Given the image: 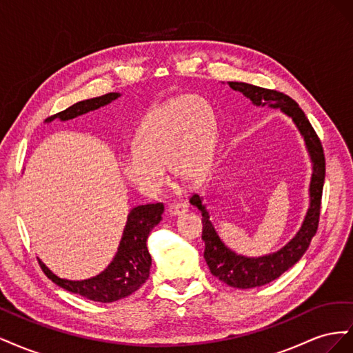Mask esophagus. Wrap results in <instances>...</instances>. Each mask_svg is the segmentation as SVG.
Returning a JSON list of instances; mask_svg holds the SVG:
<instances>
[{
  "mask_svg": "<svg viewBox=\"0 0 353 353\" xmlns=\"http://www.w3.org/2000/svg\"><path fill=\"white\" fill-rule=\"evenodd\" d=\"M187 210H188V205H187L185 201L172 203V205H169V208H168V212H169L172 216L183 215V213H185Z\"/></svg>",
  "mask_w": 353,
  "mask_h": 353,
  "instance_id": "obj_1",
  "label": "esophagus"
}]
</instances>
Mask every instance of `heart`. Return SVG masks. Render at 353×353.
I'll list each match as a JSON object with an SVG mask.
<instances>
[{"instance_id":"1","label":"heart","mask_w":353,"mask_h":353,"mask_svg":"<svg viewBox=\"0 0 353 353\" xmlns=\"http://www.w3.org/2000/svg\"><path fill=\"white\" fill-rule=\"evenodd\" d=\"M216 138V116L201 95L188 94L156 104L134 135V150L119 162L135 190L156 196L168 183L165 165L181 181L194 183L208 172Z\"/></svg>"}]
</instances>
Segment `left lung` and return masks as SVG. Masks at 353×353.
<instances>
[{
  "label": "left lung",
  "instance_id": "8db88e82",
  "mask_svg": "<svg viewBox=\"0 0 353 353\" xmlns=\"http://www.w3.org/2000/svg\"><path fill=\"white\" fill-rule=\"evenodd\" d=\"M234 91H240L254 105H266L272 109H280L284 114L292 117L299 132L303 137L307 153L312 162V176L309 185V209L305 221L296 236L288 241L283 249L259 258H245L230 250L219 239L216 230L213 228L209 219V212L199 194L191 196L190 203L201 212V239L205 241V261L212 275L218 280L236 288H253L268 284L285 272L288 268L302 258L303 253L311 244L312 237L316 234L319 222V210H321V197L325 178V157L321 141L309 123L303 110L288 95L275 91L256 87L245 82H228Z\"/></svg>",
  "mask_w": 353,
  "mask_h": 353
}]
</instances>
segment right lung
Returning a JSON list of instances; mask_svg holds the SVG:
<instances>
[{"mask_svg": "<svg viewBox=\"0 0 353 353\" xmlns=\"http://www.w3.org/2000/svg\"><path fill=\"white\" fill-rule=\"evenodd\" d=\"M117 97H121L119 92H109L101 97H95L90 100H83L77 104L70 105L66 110L47 117L46 122L69 121L73 117L88 113L91 110H97L103 105L112 103ZM165 208L162 203H153V205H141L131 209L126 219V225L123 228L122 239L119 248L114 254L113 261L108 265L103 272L91 276L88 280L72 281L60 279L52 274L46 263L39 259L42 271L46 272L48 279L56 283L59 287L65 290L87 297L94 302L110 303L119 299L132 294L140 288L150 275L152 256L147 249V239L150 231L162 221V213Z\"/></svg>", "mask_w": 353, "mask_h": 353, "instance_id": "obj_1", "label": "right lung"}]
</instances>
